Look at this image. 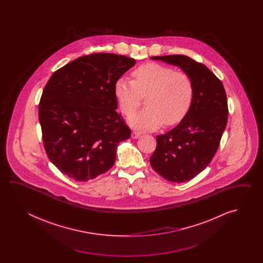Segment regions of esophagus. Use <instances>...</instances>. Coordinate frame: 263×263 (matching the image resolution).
<instances>
[{"label": "esophagus", "mask_w": 263, "mask_h": 263, "mask_svg": "<svg viewBox=\"0 0 263 263\" xmlns=\"http://www.w3.org/2000/svg\"><path fill=\"white\" fill-rule=\"evenodd\" d=\"M140 136H141L140 133H137V132H133L132 133V138L133 139H137V138H139Z\"/></svg>", "instance_id": "1"}]
</instances>
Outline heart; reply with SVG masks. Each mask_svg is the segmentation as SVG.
<instances>
[{"instance_id": "obj_1", "label": "heart", "mask_w": 263, "mask_h": 263, "mask_svg": "<svg viewBox=\"0 0 263 263\" xmlns=\"http://www.w3.org/2000/svg\"><path fill=\"white\" fill-rule=\"evenodd\" d=\"M134 81L118 79L115 94L121 111L129 117L145 98V108L129 118L132 127L153 130L162 123L172 126L180 122L190 109L194 84L183 71L158 63L141 65L133 72Z\"/></svg>"}]
</instances>
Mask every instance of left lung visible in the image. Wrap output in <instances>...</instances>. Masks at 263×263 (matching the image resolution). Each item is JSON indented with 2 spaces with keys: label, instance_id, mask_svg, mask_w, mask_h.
Here are the masks:
<instances>
[{
  "label": "left lung",
  "instance_id": "obj_1",
  "mask_svg": "<svg viewBox=\"0 0 263 263\" xmlns=\"http://www.w3.org/2000/svg\"><path fill=\"white\" fill-rule=\"evenodd\" d=\"M180 67L190 76L194 97L183 119L168 133L157 135L151 166L163 179L185 182L207 167L218 149L229 107L222 82L205 65L181 54L153 56Z\"/></svg>",
  "mask_w": 263,
  "mask_h": 263
}]
</instances>
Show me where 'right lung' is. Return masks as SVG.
<instances>
[{
  "mask_svg": "<svg viewBox=\"0 0 263 263\" xmlns=\"http://www.w3.org/2000/svg\"><path fill=\"white\" fill-rule=\"evenodd\" d=\"M135 60L114 53L81 56L57 69L45 85L39 106L47 156L77 181L107 172L130 129L118 114L115 84Z\"/></svg>",
  "mask_w": 263,
  "mask_h": 263,
  "instance_id": "right-lung-1",
  "label": "right lung"
}]
</instances>
